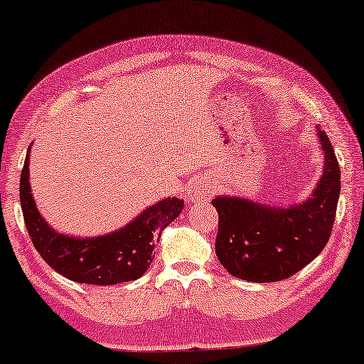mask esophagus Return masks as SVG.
<instances>
[{
  "label": "esophagus",
  "mask_w": 364,
  "mask_h": 364,
  "mask_svg": "<svg viewBox=\"0 0 364 364\" xmlns=\"http://www.w3.org/2000/svg\"><path fill=\"white\" fill-rule=\"evenodd\" d=\"M215 187L214 183L207 178H199V181L193 182V186L188 191V200L193 202V204H199V202H205L210 199V196L214 193Z\"/></svg>",
  "instance_id": "1"
}]
</instances>
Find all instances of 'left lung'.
Segmentation results:
<instances>
[{"label": "left lung", "instance_id": "obj_1", "mask_svg": "<svg viewBox=\"0 0 364 364\" xmlns=\"http://www.w3.org/2000/svg\"><path fill=\"white\" fill-rule=\"evenodd\" d=\"M324 172L303 204L271 207L242 197H215V254L234 277L251 282L287 279L319 256L331 235L341 171L326 132L318 127Z\"/></svg>", "mask_w": 364, "mask_h": 364}]
</instances>
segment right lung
Wrapping results in <instances>:
<instances>
[{"label": "right lung", "instance_id": "right-lung-1", "mask_svg": "<svg viewBox=\"0 0 364 364\" xmlns=\"http://www.w3.org/2000/svg\"><path fill=\"white\" fill-rule=\"evenodd\" d=\"M30 149L20 178V200L28 234L50 267L70 281L110 286L139 279L154 261L162 230L182 212L183 200L168 197L150 205L130 224L98 237H70L48 225L36 209L30 187Z\"/></svg>", "mask_w": 364, "mask_h": 364}]
</instances>
